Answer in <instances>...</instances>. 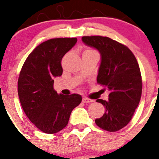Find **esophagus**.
I'll return each mask as SVG.
<instances>
[{"instance_id":"1","label":"esophagus","mask_w":159,"mask_h":159,"mask_svg":"<svg viewBox=\"0 0 159 159\" xmlns=\"http://www.w3.org/2000/svg\"><path fill=\"white\" fill-rule=\"evenodd\" d=\"M82 102H83L84 103H90V102H93V100L84 97V98H83V99H82Z\"/></svg>"}]
</instances>
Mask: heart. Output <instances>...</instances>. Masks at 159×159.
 Here are the masks:
<instances>
[{
    "instance_id": "heart-1",
    "label": "heart",
    "mask_w": 159,
    "mask_h": 159,
    "mask_svg": "<svg viewBox=\"0 0 159 159\" xmlns=\"http://www.w3.org/2000/svg\"><path fill=\"white\" fill-rule=\"evenodd\" d=\"M94 52V51L91 50V49H87V50H86L84 52Z\"/></svg>"
}]
</instances>
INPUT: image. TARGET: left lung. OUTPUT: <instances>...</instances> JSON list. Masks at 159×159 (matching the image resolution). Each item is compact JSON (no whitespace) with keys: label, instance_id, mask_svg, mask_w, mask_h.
<instances>
[{"label":"left lung","instance_id":"8db88e82","mask_svg":"<svg viewBox=\"0 0 159 159\" xmlns=\"http://www.w3.org/2000/svg\"><path fill=\"white\" fill-rule=\"evenodd\" d=\"M85 45L101 54L98 84L110 90L107 101L97 99L105 108L102 117L95 120L98 127L116 132L132 120L142 93V78L135 57L127 46L107 36H83Z\"/></svg>","mask_w":159,"mask_h":159}]
</instances>
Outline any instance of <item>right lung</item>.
<instances>
[{
	"instance_id": "1",
	"label": "right lung",
	"mask_w": 159,
	"mask_h": 159,
	"mask_svg": "<svg viewBox=\"0 0 159 159\" xmlns=\"http://www.w3.org/2000/svg\"><path fill=\"white\" fill-rule=\"evenodd\" d=\"M77 43V38H56L41 43L24 63L18 81V94L28 119L42 132L54 134L68 124L81 96L58 94L54 78L63 73L61 60Z\"/></svg>"
}]
</instances>
